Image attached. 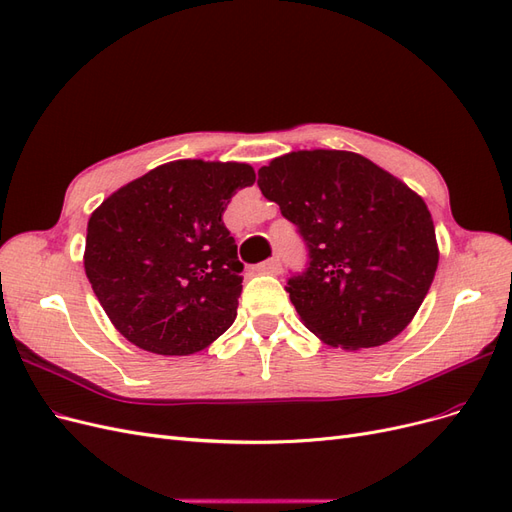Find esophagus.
Returning <instances> with one entry per match:
<instances>
[{"label": "esophagus", "mask_w": 512, "mask_h": 512, "mask_svg": "<svg viewBox=\"0 0 512 512\" xmlns=\"http://www.w3.org/2000/svg\"><path fill=\"white\" fill-rule=\"evenodd\" d=\"M256 271L258 273H271V275H277L282 271V262H280V258H269V260H265V262H260V265L256 267Z\"/></svg>", "instance_id": "1"}]
</instances>
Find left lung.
<instances>
[{
    "mask_svg": "<svg viewBox=\"0 0 512 512\" xmlns=\"http://www.w3.org/2000/svg\"><path fill=\"white\" fill-rule=\"evenodd\" d=\"M307 247L286 292L305 327L329 346L374 348L404 331L438 269L425 200L352 151H292L258 170Z\"/></svg>",
    "mask_w": 512,
    "mask_h": 512,
    "instance_id": "8db88e82",
    "label": "left lung"
}]
</instances>
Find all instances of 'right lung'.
<instances>
[{
  "label": "right lung",
  "instance_id": "right-lung-1",
  "mask_svg": "<svg viewBox=\"0 0 512 512\" xmlns=\"http://www.w3.org/2000/svg\"><path fill=\"white\" fill-rule=\"evenodd\" d=\"M254 181L250 164L177 160L123 185L91 213L87 280L128 342L185 356L235 322L243 265L222 213Z\"/></svg>",
  "mask_w": 512,
  "mask_h": 512
}]
</instances>
